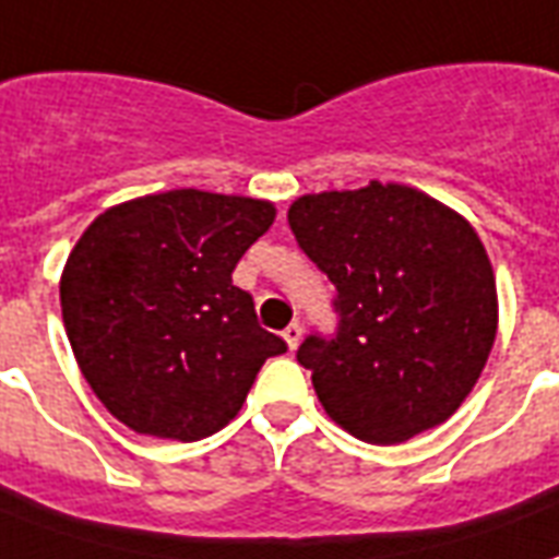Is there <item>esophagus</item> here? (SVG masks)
<instances>
[{
    "label": "esophagus",
    "instance_id": "obj_1",
    "mask_svg": "<svg viewBox=\"0 0 559 559\" xmlns=\"http://www.w3.org/2000/svg\"><path fill=\"white\" fill-rule=\"evenodd\" d=\"M284 341H287V346H290V349H296V346H299V341H301L299 322H290V325L284 329Z\"/></svg>",
    "mask_w": 559,
    "mask_h": 559
}]
</instances>
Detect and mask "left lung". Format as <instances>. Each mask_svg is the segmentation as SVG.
I'll return each mask as SVG.
<instances>
[{
  "mask_svg": "<svg viewBox=\"0 0 559 559\" xmlns=\"http://www.w3.org/2000/svg\"><path fill=\"white\" fill-rule=\"evenodd\" d=\"M287 222L337 287V337L311 334L325 415L370 444H400L444 424L477 384L498 334V287L477 230L403 183L296 198Z\"/></svg>",
  "mask_w": 559,
  "mask_h": 559,
  "instance_id": "1",
  "label": "left lung"
}]
</instances>
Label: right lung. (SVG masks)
<instances>
[{
    "instance_id": "obj_1",
    "label": "right lung",
    "mask_w": 559,
    "mask_h": 559,
    "mask_svg": "<svg viewBox=\"0 0 559 559\" xmlns=\"http://www.w3.org/2000/svg\"><path fill=\"white\" fill-rule=\"evenodd\" d=\"M275 204L175 189L109 206L70 251L61 317L85 382L132 432L198 441L227 427L287 353L230 272Z\"/></svg>"
}]
</instances>
